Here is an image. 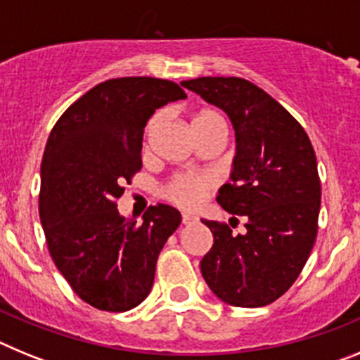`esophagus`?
<instances>
[{
  "mask_svg": "<svg viewBox=\"0 0 360 360\" xmlns=\"http://www.w3.org/2000/svg\"><path fill=\"white\" fill-rule=\"evenodd\" d=\"M196 216L195 214H191V212H184L182 214V224H193V221H196Z\"/></svg>",
  "mask_w": 360,
  "mask_h": 360,
  "instance_id": "34e87169",
  "label": "esophagus"
}]
</instances>
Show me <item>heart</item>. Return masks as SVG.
<instances>
[{
    "instance_id": "heart-1",
    "label": "heart",
    "mask_w": 360,
    "mask_h": 360,
    "mask_svg": "<svg viewBox=\"0 0 360 360\" xmlns=\"http://www.w3.org/2000/svg\"><path fill=\"white\" fill-rule=\"evenodd\" d=\"M162 117L155 115L149 120L148 128H146V139L153 135V131L157 129L158 122H160ZM193 129L195 133L205 131V129H227L225 126V119L221 113H218L216 110H202L198 111L193 120ZM212 187V180L209 176H203V174H176L165 184L164 195L165 198H169L171 202H174L180 207H196L205 195L207 191Z\"/></svg>"
}]
</instances>
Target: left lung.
<instances>
[{
  "label": "left lung",
  "instance_id": "1",
  "mask_svg": "<svg viewBox=\"0 0 360 360\" xmlns=\"http://www.w3.org/2000/svg\"><path fill=\"white\" fill-rule=\"evenodd\" d=\"M227 113L236 136L231 184L218 203L245 216V234L202 219L214 243L200 270L216 297L232 307H265L294 285L317 236L321 184L307 131L278 101L240 77L182 81Z\"/></svg>",
  "mask_w": 360,
  "mask_h": 360
}]
</instances>
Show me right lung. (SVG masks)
Returning a JSON list of instances; mask_svg holds the SVG:
<instances>
[{"label": "right lung", "instance_id": "right-lung-1", "mask_svg": "<svg viewBox=\"0 0 360 360\" xmlns=\"http://www.w3.org/2000/svg\"><path fill=\"white\" fill-rule=\"evenodd\" d=\"M173 81L110 79L53 126L41 162L39 216L50 256L91 307L126 311L151 292L162 247L182 216L151 205L139 224L122 218V184L142 167V136L155 110L186 98Z\"/></svg>", "mask_w": 360, "mask_h": 360}]
</instances>
